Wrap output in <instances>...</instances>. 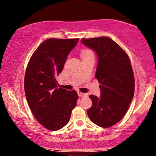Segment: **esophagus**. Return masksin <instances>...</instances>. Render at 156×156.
<instances>
[{
  "instance_id": "esophagus-1",
  "label": "esophagus",
  "mask_w": 156,
  "mask_h": 156,
  "mask_svg": "<svg viewBox=\"0 0 156 156\" xmlns=\"http://www.w3.org/2000/svg\"><path fill=\"white\" fill-rule=\"evenodd\" d=\"M77 93H78V95L80 97L87 96V93H82V92H80V91H79Z\"/></svg>"
}]
</instances>
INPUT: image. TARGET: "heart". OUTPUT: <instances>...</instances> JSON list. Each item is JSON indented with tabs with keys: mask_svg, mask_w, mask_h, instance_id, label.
<instances>
[{
	"mask_svg": "<svg viewBox=\"0 0 156 156\" xmlns=\"http://www.w3.org/2000/svg\"><path fill=\"white\" fill-rule=\"evenodd\" d=\"M89 54H93L92 51H90V50H84V51L82 52V56H86V55H89Z\"/></svg>",
	"mask_w": 156,
	"mask_h": 156,
	"instance_id": "obj_1",
	"label": "heart"
}]
</instances>
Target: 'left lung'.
<instances>
[{
  "label": "left lung",
  "instance_id": "left-lung-1",
  "mask_svg": "<svg viewBox=\"0 0 156 156\" xmlns=\"http://www.w3.org/2000/svg\"><path fill=\"white\" fill-rule=\"evenodd\" d=\"M81 42L98 56L95 78L101 85L100 98L89 95L92 106L87 110L90 121L109 128L123 118L135 92V78L130 60L122 48L107 37L83 38Z\"/></svg>",
  "mask_w": 156,
  "mask_h": 156
}]
</instances>
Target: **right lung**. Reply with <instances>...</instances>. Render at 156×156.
I'll return each instance as SVG.
<instances>
[{"mask_svg": "<svg viewBox=\"0 0 156 156\" xmlns=\"http://www.w3.org/2000/svg\"><path fill=\"white\" fill-rule=\"evenodd\" d=\"M78 41L79 38L44 40L26 68L24 90L28 106L37 121L49 130L63 128L76 105L77 93L58 87L56 77Z\"/></svg>", "mask_w": 156, "mask_h": 156, "instance_id": "add662e5", "label": "right lung"}]
</instances>
